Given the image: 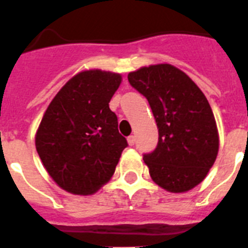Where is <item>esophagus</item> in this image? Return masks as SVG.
<instances>
[{"instance_id": "34e87169", "label": "esophagus", "mask_w": 248, "mask_h": 248, "mask_svg": "<svg viewBox=\"0 0 248 248\" xmlns=\"http://www.w3.org/2000/svg\"><path fill=\"white\" fill-rule=\"evenodd\" d=\"M127 142L130 146H132V145H135V136L134 135H131V136H128L127 138Z\"/></svg>"}]
</instances>
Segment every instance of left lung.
<instances>
[{
  "label": "left lung",
  "mask_w": 248,
  "mask_h": 248,
  "mask_svg": "<svg viewBox=\"0 0 248 248\" xmlns=\"http://www.w3.org/2000/svg\"><path fill=\"white\" fill-rule=\"evenodd\" d=\"M132 88L148 99L158 126V144L144 162L152 180L170 192H186L214 164L219 136L214 114L199 86L168 63L128 74Z\"/></svg>",
  "instance_id": "obj_1"
}]
</instances>
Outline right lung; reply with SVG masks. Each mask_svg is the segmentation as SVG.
I'll list each match as a JSON object with an SVG mask.
<instances>
[{"mask_svg": "<svg viewBox=\"0 0 248 248\" xmlns=\"http://www.w3.org/2000/svg\"><path fill=\"white\" fill-rule=\"evenodd\" d=\"M120 74L89 70L66 82L44 113L35 148L58 186L90 195L112 178L127 140L118 132L109 102Z\"/></svg>", "mask_w": 248, "mask_h": 248, "instance_id": "add662e5", "label": "right lung"}]
</instances>
